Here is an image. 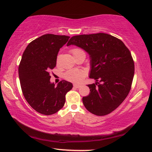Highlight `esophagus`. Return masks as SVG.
Instances as JSON below:
<instances>
[{
	"label": "esophagus",
	"mask_w": 152,
	"mask_h": 152,
	"mask_svg": "<svg viewBox=\"0 0 152 152\" xmlns=\"http://www.w3.org/2000/svg\"><path fill=\"white\" fill-rule=\"evenodd\" d=\"M81 86H82L81 84H74V88H80Z\"/></svg>",
	"instance_id": "34e87169"
}]
</instances>
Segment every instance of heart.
<instances>
[{"instance_id":"heart-1","label":"heart","mask_w":152,"mask_h":152,"mask_svg":"<svg viewBox=\"0 0 152 152\" xmlns=\"http://www.w3.org/2000/svg\"><path fill=\"white\" fill-rule=\"evenodd\" d=\"M72 54L74 56L76 54H78L80 53H84L83 50H81L80 48H73L71 50ZM59 58L60 56H58L57 59H56V62H58ZM86 76V73L84 72L83 70H77V69H72V70H70L67 71L64 74V78L67 80L73 82H80L84 77Z\"/></svg>"}]
</instances>
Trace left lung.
<instances>
[{
	"label": "left lung",
	"instance_id": "obj_1",
	"mask_svg": "<svg viewBox=\"0 0 152 152\" xmlns=\"http://www.w3.org/2000/svg\"><path fill=\"white\" fill-rule=\"evenodd\" d=\"M75 45L91 58L90 94L82 98L86 109L97 116L115 110L129 92L135 65L130 51L121 40L104 33L73 36L67 46Z\"/></svg>",
	"mask_w": 152,
	"mask_h": 152
}]
</instances>
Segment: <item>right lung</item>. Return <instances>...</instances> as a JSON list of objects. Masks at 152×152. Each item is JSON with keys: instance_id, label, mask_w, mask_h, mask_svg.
<instances>
[{"instance_id": "1", "label": "right lung", "mask_w": 152, "mask_h": 152, "mask_svg": "<svg viewBox=\"0 0 152 152\" xmlns=\"http://www.w3.org/2000/svg\"><path fill=\"white\" fill-rule=\"evenodd\" d=\"M70 37L45 34L32 41L23 53L19 66L20 87L25 99L36 111L45 115L57 113L64 107L66 94L72 84L61 80L50 82V71L56 66L58 51Z\"/></svg>"}]
</instances>
